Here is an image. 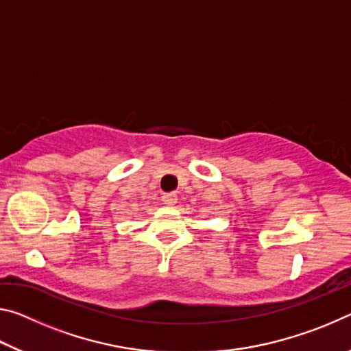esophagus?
I'll return each instance as SVG.
<instances>
[{"label": "esophagus", "mask_w": 351, "mask_h": 351, "mask_svg": "<svg viewBox=\"0 0 351 351\" xmlns=\"http://www.w3.org/2000/svg\"><path fill=\"white\" fill-rule=\"evenodd\" d=\"M162 203L165 206H175L178 203V195L176 193H164Z\"/></svg>", "instance_id": "esophagus-1"}]
</instances>
